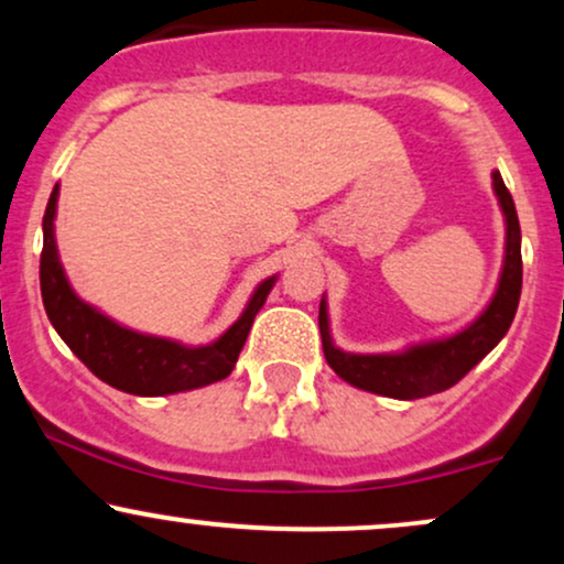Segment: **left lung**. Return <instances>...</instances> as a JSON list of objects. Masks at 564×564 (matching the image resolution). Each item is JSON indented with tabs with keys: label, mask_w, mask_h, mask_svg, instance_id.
Instances as JSON below:
<instances>
[{
	"label": "left lung",
	"mask_w": 564,
	"mask_h": 564,
	"mask_svg": "<svg viewBox=\"0 0 564 564\" xmlns=\"http://www.w3.org/2000/svg\"><path fill=\"white\" fill-rule=\"evenodd\" d=\"M494 193L501 206L503 225H507V241H503L501 275H498L496 294L490 296L488 307L462 332L416 341L398 352H345L334 345L332 326H328V302L323 294L318 313L323 355L336 377L358 390L384 394V398H430L462 381L507 336L522 291V236L514 200L498 172H494Z\"/></svg>",
	"instance_id": "1"
}]
</instances>
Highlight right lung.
Returning a JSON list of instances; mask_svg holds the SVG:
<instances>
[{
    "label": "right lung",
    "instance_id": "1",
    "mask_svg": "<svg viewBox=\"0 0 564 564\" xmlns=\"http://www.w3.org/2000/svg\"><path fill=\"white\" fill-rule=\"evenodd\" d=\"M57 196H61V185L53 187V196L44 209L39 281H42V302L47 318L70 347V352L100 381L121 392L140 394V398L198 390V387L230 377L246 336L251 332V323L273 291L278 275L264 278L260 286L251 291L238 321L209 345L193 347L177 339H166V336L134 332L84 302L68 283L55 241Z\"/></svg>",
    "mask_w": 564,
    "mask_h": 564
}]
</instances>
